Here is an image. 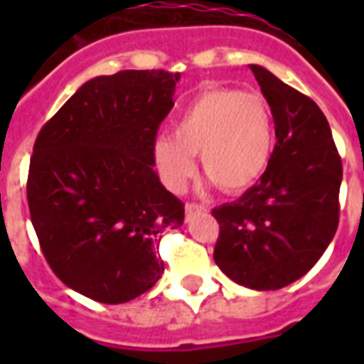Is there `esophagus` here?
I'll return each mask as SVG.
<instances>
[{"instance_id": "esophagus-1", "label": "esophagus", "mask_w": 364, "mask_h": 364, "mask_svg": "<svg viewBox=\"0 0 364 364\" xmlns=\"http://www.w3.org/2000/svg\"><path fill=\"white\" fill-rule=\"evenodd\" d=\"M202 210H204V208H202V205H198V204H194V202H187V204H185V211H187V217H193L194 213H200Z\"/></svg>"}]
</instances>
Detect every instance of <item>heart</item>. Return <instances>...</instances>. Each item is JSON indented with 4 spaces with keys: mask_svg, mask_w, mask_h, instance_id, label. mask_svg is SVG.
<instances>
[{
    "mask_svg": "<svg viewBox=\"0 0 364 364\" xmlns=\"http://www.w3.org/2000/svg\"><path fill=\"white\" fill-rule=\"evenodd\" d=\"M274 151V119L264 96L238 88H208L188 102L160 137L153 154L168 187L179 188L193 176L198 156L205 176L228 194L257 183Z\"/></svg>",
    "mask_w": 364,
    "mask_h": 364,
    "instance_id": "b5f03b06",
    "label": "heart"
}]
</instances>
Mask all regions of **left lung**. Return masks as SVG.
<instances>
[{
	"instance_id": "8db88e82",
	"label": "left lung",
	"mask_w": 364,
	"mask_h": 364,
	"mask_svg": "<svg viewBox=\"0 0 364 364\" xmlns=\"http://www.w3.org/2000/svg\"><path fill=\"white\" fill-rule=\"evenodd\" d=\"M270 105L277 143L259 183L211 211L213 259L232 282L276 291L302 277L338 228L342 160L323 111L262 65H249Z\"/></svg>"
}]
</instances>
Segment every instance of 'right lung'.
<instances>
[{
  "label": "right lung",
  "mask_w": 364,
  "mask_h": 364,
  "mask_svg": "<svg viewBox=\"0 0 364 364\" xmlns=\"http://www.w3.org/2000/svg\"><path fill=\"white\" fill-rule=\"evenodd\" d=\"M179 73L126 70L87 81L43 126L28 205L53 272L77 293L122 304L159 282L156 255L185 205L160 183L154 139Z\"/></svg>",
  "instance_id": "add662e5"
}]
</instances>
